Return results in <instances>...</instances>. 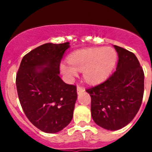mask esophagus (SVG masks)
<instances>
[{"mask_svg":"<svg viewBox=\"0 0 152 152\" xmlns=\"http://www.w3.org/2000/svg\"><path fill=\"white\" fill-rule=\"evenodd\" d=\"M85 91V88L82 87H81V86L78 85L77 86V93L78 94H79V93H83V92Z\"/></svg>","mask_w":152,"mask_h":152,"instance_id":"esophagus-1","label":"esophagus"}]
</instances>
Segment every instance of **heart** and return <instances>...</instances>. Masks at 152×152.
Returning a JSON list of instances; mask_svg holds the SVG:
<instances>
[{
  "instance_id": "b5f03b06",
  "label": "heart",
  "mask_w": 152,
  "mask_h": 152,
  "mask_svg": "<svg viewBox=\"0 0 152 152\" xmlns=\"http://www.w3.org/2000/svg\"><path fill=\"white\" fill-rule=\"evenodd\" d=\"M70 65H61L62 72L69 79L83 70L84 78L90 83L103 80L113 68L117 53L111 48H93L73 53L68 58Z\"/></svg>"
}]
</instances>
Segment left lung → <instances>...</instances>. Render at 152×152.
Segmentation results:
<instances>
[{"label":"left lung","mask_w":152,"mask_h":152,"mask_svg":"<svg viewBox=\"0 0 152 152\" xmlns=\"http://www.w3.org/2000/svg\"><path fill=\"white\" fill-rule=\"evenodd\" d=\"M118 55L116 70L99 85L86 91L91 97V115L97 125L118 130L133 120L141 106L144 73L135 55L114 45Z\"/></svg>","instance_id":"1"}]
</instances>
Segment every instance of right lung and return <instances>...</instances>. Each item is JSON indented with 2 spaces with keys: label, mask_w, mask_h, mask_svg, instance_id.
Segmentation results:
<instances>
[{
  "label": "right lung",
  "mask_w": 152,
  "mask_h": 152,
  "mask_svg": "<svg viewBox=\"0 0 152 152\" xmlns=\"http://www.w3.org/2000/svg\"><path fill=\"white\" fill-rule=\"evenodd\" d=\"M69 47L65 42L36 48L23 56L17 73L23 110L31 123L44 132H58L73 118L76 86L65 83L59 76L61 60Z\"/></svg>",
  "instance_id": "obj_1"
}]
</instances>
